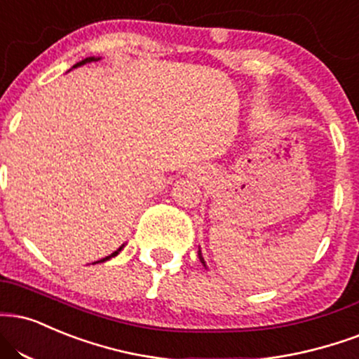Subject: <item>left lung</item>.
<instances>
[{"label": "left lung", "mask_w": 359, "mask_h": 359, "mask_svg": "<svg viewBox=\"0 0 359 359\" xmlns=\"http://www.w3.org/2000/svg\"><path fill=\"white\" fill-rule=\"evenodd\" d=\"M198 257H201V261L204 262V259H202V254H201V250H198Z\"/></svg>", "instance_id": "left-lung-1"}]
</instances>
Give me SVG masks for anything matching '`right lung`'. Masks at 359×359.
Here are the masks:
<instances>
[{
	"label": "right lung",
	"instance_id": "add662e5",
	"mask_svg": "<svg viewBox=\"0 0 359 359\" xmlns=\"http://www.w3.org/2000/svg\"><path fill=\"white\" fill-rule=\"evenodd\" d=\"M95 60H97V58H86V60H83V62L76 63V65H75V67H73V68L80 67V65H83V63H86V62H95ZM120 250H122V248H120L118 250H115V252H114V254H111V256H109V257H105V259H102V261H98V262H103V261H107V259H110V257H114V256H116V254H118V252H120Z\"/></svg>",
	"mask_w": 359,
	"mask_h": 359
}]
</instances>
